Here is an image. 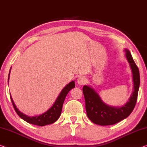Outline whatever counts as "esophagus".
I'll list each match as a JSON object with an SVG mask.
<instances>
[{"label":"esophagus","instance_id":"esophagus-1","mask_svg":"<svg viewBox=\"0 0 147 147\" xmlns=\"http://www.w3.org/2000/svg\"><path fill=\"white\" fill-rule=\"evenodd\" d=\"M77 82H78V84L80 85H84L87 82L86 78H85V77H83V76H81L78 79V80H77Z\"/></svg>","mask_w":147,"mask_h":147}]
</instances>
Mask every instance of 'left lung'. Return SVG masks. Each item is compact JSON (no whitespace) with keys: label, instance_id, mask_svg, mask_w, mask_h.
<instances>
[{"label":"left lung","instance_id":"left-lung-1","mask_svg":"<svg viewBox=\"0 0 147 147\" xmlns=\"http://www.w3.org/2000/svg\"><path fill=\"white\" fill-rule=\"evenodd\" d=\"M125 51L126 58L132 69L134 91L125 105L119 108L110 107L102 102L93 89L87 85L83 87L87 115L94 123L100 125H113L127 118L135 107L140 85L139 71L130 52L127 49H125Z\"/></svg>","mask_w":147,"mask_h":147}]
</instances>
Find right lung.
Here are the masks:
<instances>
[{"label": "right lung", "mask_w": 147, "mask_h": 147, "mask_svg": "<svg viewBox=\"0 0 147 147\" xmlns=\"http://www.w3.org/2000/svg\"><path fill=\"white\" fill-rule=\"evenodd\" d=\"M9 76H10V74H9L8 75V80ZM74 87H75V82H74V81H71V82L68 83V84L62 89V91H61L60 94H59V96H58L57 99H56V100L55 101V102L53 105V107H52L49 110H47L46 112H45L44 114H40L39 116H37L30 117L27 116L26 114H24L23 113L20 112V111H19V110L16 107L15 104L13 102L12 96H11L10 98L11 100H12V103L16 112L17 113V114L18 115L20 118L27 121V122L33 124V125L45 126L46 125H49V124L53 123L59 118L61 114V112H62V105L65 100V98H66L68 92Z\"/></svg>", "instance_id": "right-lung-1"}]
</instances>
